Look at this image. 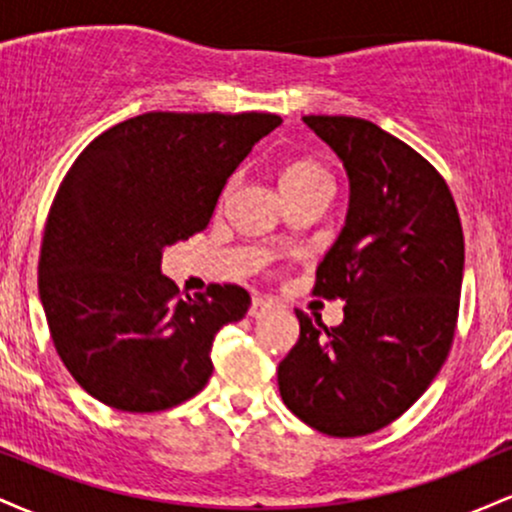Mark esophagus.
<instances>
[{
	"instance_id": "esophagus-1",
	"label": "esophagus",
	"mask_w": 512,
	"mask_h": 512,
	"mask_svg": "<svg viewBox=\"0 0 512 512\" xmlns=\"http://www.w3.org/2000/svg\"><path fill=\"white\" fill-rule=\"evenodd\" d=\"M272 308H274V303L267 301V298H252L248 313H250V317H264Z\"/></svg>"
}]
</instances>
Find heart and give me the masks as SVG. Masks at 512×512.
<instances>
[{"label":"heart","mask_w":512,"mask_h":512,"mask_svg":"<svg viewBox=\"0 0 512 512\" xmlns=\"http://www.w3.org/2000/svg\"><path fill=\"white\" fill-rule=\"evenodd\" d=\"M317 182H332V178L313 158H298L281 170V190L284 192L301 190V187L317 185Z\"/></svg>","instance_id":"obj_1"}]
</instances>
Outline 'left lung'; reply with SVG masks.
Masks as SVG:
<instances>
[{
  "instance_id": "left-lung-1",
  "label": "left lung",
  "mask_w": 512,
  "mask_h": 512,
  "mask_svg": "<svg viewBox=\"0 0 512 512\" xmlns=\"http://www.w3.org/2000/svg\"><path fill=\"white\" fill-rule=\"evenodd\" d=\"M349 175L339 238L315 296L342 298L325 327L296 310L301 337L279 363L284 404L315 431L356 438L402 416L448 358L460 310L464 236L440 173L373 122L305 115Z\"/></svg>"
}]
</instances>
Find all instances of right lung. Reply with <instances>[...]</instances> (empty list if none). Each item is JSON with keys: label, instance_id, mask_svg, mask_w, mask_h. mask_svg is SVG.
I'll return each instance as SVG.
<instances>
[{"label": "right lung", "instance_id": "obj_1", "mask_svg": "<svg viewBox=\"0 0 512 512\" xmlns=\"http://www.w3.org/2000/svg\"><path fill=\"white\" fill-rule=\"evenodd\" d=\"M272 113H144L110 127L64 175L38 262L50 337L91 397L132 414L195 397L211 344L243 320L248 291L211 284L180 298L161 274L166 245L204 231Z\"/></svg>", "mask_w": 512, "mask_h": 512}]
</instances>
